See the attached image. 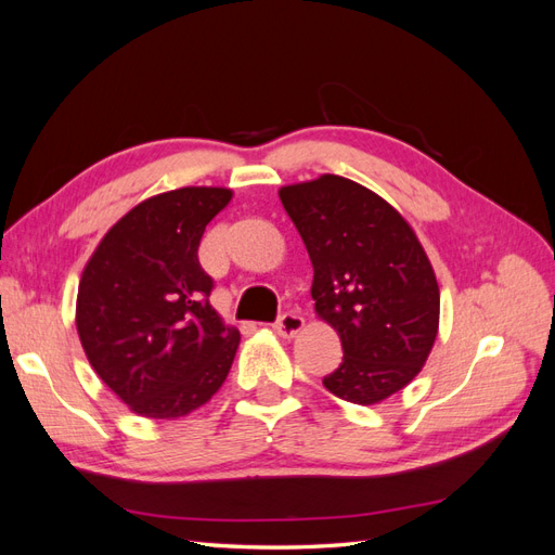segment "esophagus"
<instances>
[{"label":"esophagus","mask_w":555,"mask_h":555,"mask_svg":"<svg viewBox=\"0 0 555 555\" xmlns=\"http://www.w3.org/2000/svg\"><path fill=\"white\" fill-rule=\"evenodd\" d=\"M275 333L280 335V338H294V335L304 328V317H298L294 312H284L278 322L273 324Z\"/></svg>","instance_id":"34e87169"}]
</instances>
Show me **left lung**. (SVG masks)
<instances>
[{"mask_svg": "<svg viewBox=\"0 0 555 555\" xmlns=\"http://www.w3.org/2000/svg\"><path fill=\"white\" fill-rule=\"evenodd\" d=\"M280 201L314 268V310L343 343L324 386L357 405L405 389L440 326V287L416 233L382 196L340 176L287 184Z\"/></svg>", "mask_w": 555, "mask_h": 555, "instance_id": "8db88e82", "label": "left lung"}]
</instances>
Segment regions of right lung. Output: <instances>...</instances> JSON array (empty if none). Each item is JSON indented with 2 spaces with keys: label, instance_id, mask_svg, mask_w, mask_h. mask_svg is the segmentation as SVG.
<instances>
[{
  "label": "right lung",
  "instance_id": "obj_1",
  "mask_svg": "<svg viewBox=\"0 0 555 555\" xmlns=\"http://www.w3.org/2000/svg\"><path fill=\"white\" fill-rule=\"evenodd\" d=\"M233 192L180 188L145 198L96 245L78 284L76 328L94 373L131 412L178 418L224 384L241 343L210 306L198 263L208 222Z\"/></svg>",
  "mask_w": 555,
  "mask_h": 555
}]
</instances>
